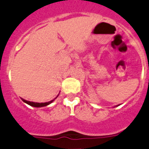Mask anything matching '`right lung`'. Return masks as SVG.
I'll list each match as a JSON object with an SVG mask.
<instances>
[{
  "instance_id": "add662e5",
  "label": "right lung",
  "mask_w": 149,
  "mask_h": 149,
  "mask_svg": "<svg viewBox=\"0 0 149 149\" xmlns=\"http://www.w3.org/2000/svg\"><path fill=\"white\" fill-rule=\"evenodd\" d=\"M58 96V95H57ZM57 96L54 99H56V98H57ZM54 100H52V101H48V102H45V103H37V102H32V101H26V100L23 99V98H22V101H23V102L26 103L27 104H29V105H30V106L31 107H45V106H48V105H49L50 104H51V103L53 102V101H54Z\"/></svg>"
}]
</instances>
